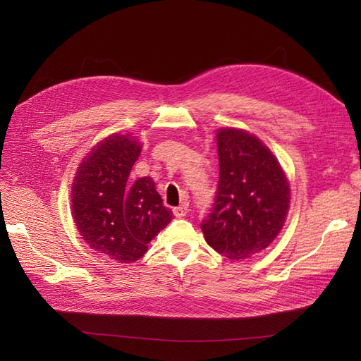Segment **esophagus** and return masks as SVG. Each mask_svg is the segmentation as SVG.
Segmentation results:
<instances>
[{
    "label": "esophagus",
    "instance_id": "esophagus-1",
    "mask_svg": "<svg viewBox=\"0 0 361 361\" xmlns=\"http://www.w3.org/2000/svg\"><path fill=\"white\" fill-rule=\"evenodd\" d=\"M187 212H188V203H183L180 206L173 207V214H174V216H178V218L185 216V215H187Z\"/></svg>",
    "mask_w": 361,
    "mask_h": 361
}]
</instances>
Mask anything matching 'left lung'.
I'll list each match as a JSON object with an SVG mask.
<instances>
[{
    "label": "left lung",
    "instance_id": "1",
    "mask_svg": "<svg viewBox=\"0 0 361 361\" xmlns=\"http://www.w3.org/2000/svg\"><path fill=\"white\" fill-rule=\"evenodd\" d=\"M216 147L220 179L212 211L200 227L218 253L245 259L280 233L289 209V182L272 152L244 129H220Z\"/></svg>",
    "mask_w": 361,
    "mask_h": 361
}]
</instances>
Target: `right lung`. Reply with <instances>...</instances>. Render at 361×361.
Returning a JSON list of instances; mask_svg holds the SVG:
<instances>
[{
    "label": "right lung",
    "instance_id": "add662e5",
    "mask_svg": "<svg viewBox=\"0 0 361 361\" xmlns=\"http://www.w3.org/2000/svg\"><path fill=\"white\" fill-rule=\"evenodd\" d=\"M140 152L129 134L106 137L82 159L72 183V215L82 239L118 264L143 257L173 220L152 178L129 179Z\"/></svg>",
    "mask_w": 361,
    "mask_h": 361
}]
</instances>
